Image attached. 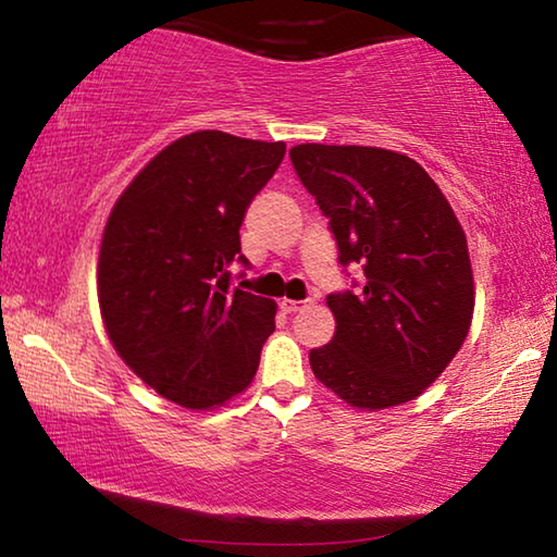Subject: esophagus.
<instances>
[{
    "mask_svg": "<svg viewBox=\"0 0 557 557\" xmlns=\"http://www.w3.org/2000/svg\"><path fill=\"white\" fill-rule=\"evenodd\" d=\"M307 305H309L307 299H282L280 301L282 312H287V314H295V312H299V309H305Z\"/></svg>",
    "mask_w": 557,
    "mask_h": 557,
    "instance_id": "esophagus-1",
    "label": "esophagus"
}]
</instances>
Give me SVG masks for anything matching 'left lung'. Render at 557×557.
Here are the masks:
<instances>
[{
	"label": "left lung",
	"mask_w": 557,
	"mask_h": 557,
	"mask_svg": "<svg viewBox=\"0 0 557 557\" xmlns=\"http://www.w3.org/2000/svg\"><path fill=\"white\" fill-rule=\"evenodd\" d=\"M289 159L329 219L344 272L363 268L361 285L326 297L336 332L309 351L314 375L356 408L418 398L465 344L474 312L455 211L425 169L391 149L297 145Z\"/></svg>",
	"instance_id": "left-lung-1"
}]
</instances>
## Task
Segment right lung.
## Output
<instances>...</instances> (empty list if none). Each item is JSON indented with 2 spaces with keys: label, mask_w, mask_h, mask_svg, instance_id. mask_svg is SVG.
I'll return each instance as SVG.
<instances>
[{
  "label": "right lung",
  "mask_w": 557,
  "mask_h": 557,
  "mask_svg": "<svg viewBox=\"0 0 557 557\" xmlns=\"http://www.w3.org/2000/svg\"><path fill=\"white\" fill-rule=\"evenodd\" d=\"M282 157L285 143L191 132L132 178L108 219L98 299L110 342L184 408L248 388L275 329V301L233 287L231 268L250 265L240 225Z\"/></svg>",
  "instance_id": "1"
}]
</instances>
